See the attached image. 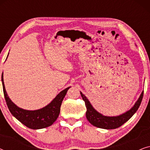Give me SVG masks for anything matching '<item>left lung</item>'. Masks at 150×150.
I'll list each match as a JSON object with an SVG mask.
<instances>
[{
  "mask_svg": "<svg viewBox=\"0 0 150 150\" xmlns=\"http://www.w3.org/2000/svg\"><path fill=\"white\" fill-rule=\"evenodd\" d=\"M81 95L83 98V100L85 102V106L87 108L86 117L90 124H91L94 126L98 127V128L109 130V129H115L119 128L132 117L133 115L138 110L141 103L143 96V91L141 93L140 97L139 98L138 100L134 104V105L128 111L115 117L104 116L103 115L100 114L97 110L94 109V108L92 106L87 97L83 94L82 92H81Z\"/></svg>",
  "mask_w": 150,
  "mask_h": 150,
  "instance_id": "1",
  "label": "left lung"
}]
</instances>
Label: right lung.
<instances>
[{
    "label": "right lung",
    "instance_id": "1",
    "mask_svg": "<svg viewBox=\"0 0 150 150\" xmlns=\"http://www.w3.org/2000/svg\"><path fill=\"white\" fill-rule=\"evenodd\" d=\"M1 80L4 96L9 111L22 124L33 130L47 128L57 120L60 113V108L63 98L66 95L67 90L70 88V87H67L61 91L54 99L45 107L38 110H28L19 108L10 100L4 85L3 73L2 74Z\"/></svg>",
    "mask_w": 150,
    "mask_h": 150
}]
</instances>
